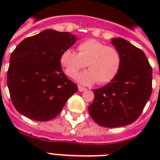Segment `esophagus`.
Instances as JSON below:
<instances>
[{"label":"esophagus","instance_id":"esophagus-1","mask_svg":"<svg viewBox=\"0 0 160 160\" xmlns=\"http://www.w3.org/2000/svg\"><path fill=\"white\" fill-rule=\"evenodd\" d=\"M78 89H79V91H80V92H84V91L87 90V89H86L85 87H80V86H78Z\"/></svg>","mask_w":160,"mask_h":160}]
</instances>
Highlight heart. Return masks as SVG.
<instances>
[{
    "label": "heart",
    "instance_id": "obj_1",
    "mask_svg": "<svg viewBox=\"0 0 160 160\" xmlns=\"http://www.w3.org/2000/svg\"><path fill=\"white\" fill-rule=\"evenodd\" d=\"M78 53L67 49L60 56V64L70 78H74L86 65L89 69L77 76V81L85 86L104 85L117 76L121 67L120 53L115 47L105 46L96 39H87L77 45Z\"/></svg>",
    "mask_w": 160,
    "mask_h": 160
}]
</instances>
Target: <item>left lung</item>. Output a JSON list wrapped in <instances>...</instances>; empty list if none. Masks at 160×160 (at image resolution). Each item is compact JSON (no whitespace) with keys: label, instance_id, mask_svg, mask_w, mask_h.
<instances>
[{"label":"left lung","instance_id":"1","mask_svg":"<svg viewBox=\"0 0 160 160\" xmlns=\"http://www.w3.org/2000/svg\"><path fill=\"white\" fill-rule=\"evenodd\" d=\"M121 56L119 72L110 83L94 89L89 114L102 127L117 128L136 120L152 93V70L145 53L122 38H111Z\"/></svg>","mask_w":160,"mask_h":160}]
</instances>
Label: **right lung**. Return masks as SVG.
Returning <instances> with one entry per match:
<instances>
[{
    "mask_svg": "<svg viewBox=\"0 0 160 160\" xmlns=\"http://www.w3.org/2000/svg\"><path fill=\"white\" fill-rule=\"evenodd\" d=\"M76 40L69 32L47 29L24 39L12 51L8 87L20 114L40 122L51 120L78 91L60 64L62 52Z\"/></svg>",
    "mask_w": 160,
    "mask_h": 160,
    "instance_id": "right-lung-1",
    "label": "right lung"
}]
</instances>
